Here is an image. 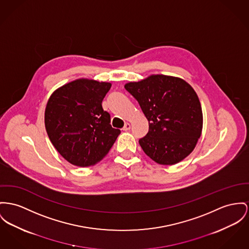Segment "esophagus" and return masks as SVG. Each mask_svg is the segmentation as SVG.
Masks as SVG:
<instances>
[{"label":"esophagus","mask_w":249,"mask_h":249,"mask_svg":"<svg viewBox=\"0 0 249 249\" xmlns=\"http://www.w3.org/2000/svg\"><path fill=\"white\" fill-rule=\"evenodd\" d=\"M131 128V124H129V123H126L125 124H124V126L123 127V130L124 131H127V130H129Z\"/></svg>","instance_id":"34e87169"}]
</instances>
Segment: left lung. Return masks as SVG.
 Instances as JSON below:
<instances>
[{"instance_id":"obj_1","label":"left lung","mask_w":249,"mask_h":249,"mask_svg":"<svg viewBox=\"0 0 249 249\" xmlns=\"http://www.w3.org/2000/svg\"><path fill=\"white\" fill-rule=\"evenodd\" d=\"M148 120L149 131L139 141L143 152L161 165L177 164L196 145L203 128L198 96L182 78L164 74L124 85Z\"/></svg>"}]
</instances>
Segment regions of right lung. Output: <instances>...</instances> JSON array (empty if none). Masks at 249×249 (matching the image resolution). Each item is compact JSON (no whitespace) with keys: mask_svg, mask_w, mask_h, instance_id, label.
Instances as JSON below:
<instances>
[{"mask_svg":"<svg viewBox=\"0 0 249 249\" xmlns=\"http://www.w3.org/2000/svg\"><path fill=\"white\" fill-rule=\"evenodd\" d=\"M111 83L79 78L56 89L47 102L44 123L51 142L71 164L99 162L121 133L110 125L102 101Z\"/></svg>","mask_w":249,"mask_h":249,"instance_id":"add662e5","label":"right lung"}]
</instances>
